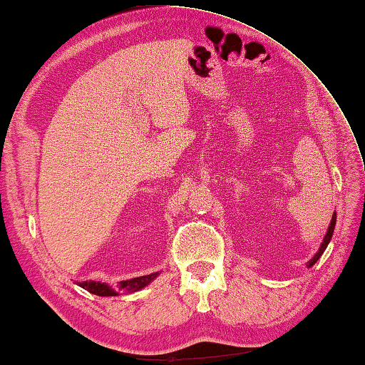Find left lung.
I'll return each instance as SVG.
<instances>
[{
  "label": "left lung",
  "mask_w": 365,
  "mask_h": 365,
  "mask_svg": "<svg viewBox=\"0 0 365 365\" xmlns=\"http://www.w3.org/2000/svg\"><path fill=\"white\" fill-rule=\"evenodd\" d=\"M335 225H336V213H334V216H331V221H330L329 231H327V234H325V237H324V242L321 244V247H319V252L314 255V257H312V259H311L309 263H308V266H309V267H311V266H314V264H316V261L322 257V253L325 252V248H327L329 242H330V239H331V234H334Z\"/></svg>",
  "instance_id": "8db88e82"
}]
</instances>
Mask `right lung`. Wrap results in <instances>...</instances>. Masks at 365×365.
<instances>
[{
    "label": "right lung",
    "instance_id": "right-lung-1",
    "mask_svg": "<svg viewBox=\"0 0 365 365\" xmlns=\"http://www.w3.org/2000/svg\"><path fill=\"white\" fill-rule=\"evenodd\" d=\"M157 276H158V272H153V274H149V276H140V277H134L130 280H121V282L117 285V289H113V287L107 285V284L96 282V280H89V282L88 280L86 282H78V285L81 287V289L88 290L89 293H94V295H98V297H117L120 292L133 293V292L144 289V287L149 285Z\"/></svg>",
    "mask_w": 365,
    "mask_h": 365
}]
</instances>
